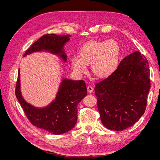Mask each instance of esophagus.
<instances>
[{
    "mask_svg": "<svg viewBox=\"0 0 160 160\" xmlns=\"http://www.w3.org/2000/svg\"><path fill=\"white\" fill-rule=\"evenodd\" d=\"M87 89H88V91L89 92V93H92V92H93V88H92L91 86H88V88H87Z\"/></svg>",
    "mask_w": 160,
    "mask_h": 160,
    "instance_id": "34e87169",
    "label": "esophagus"
}]
</instances>
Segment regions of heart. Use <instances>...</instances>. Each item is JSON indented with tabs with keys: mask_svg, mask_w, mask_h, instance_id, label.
I'll return each mask as SVG.
<instances>
[{
	"mask_svg": "<svg viewBox=\"0 0 160 160\" xmlns=\"http://www.w3.org/2000/svg\"><path fill=\"white\" fill-rule=\"evenodd\" d=\"M120 55V48L115 41H93L85 43L79 50V57L71 59L73 71L81 75L88 71V64L91 63V69L100 78H106L117 69Z\"/></svg>",
	"mask_w": 160,
	"mask_h": 160,
	"instance_id": "b5f03b06",
	"label": "heart"
}]
</instances>
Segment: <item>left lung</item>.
I'll return each instance as SVG.
<instances>
[{
    "instance_id": "left-lung-1",
    "label": "left lung",
    "mask_w": 160,
    "mask_h": 160,
    "mask_svg": "<svg viewBox=\"0 0 160 160\" xmlns=\"http://www.w3.org/2000/svg\"><path fill=\"white\" fill-rule=\"evenodd\" d=\"M149 66L139 51L125 57L111 76L95 84V94L104 126L123 131L145 113L150 87Z\"/></svg>"
}]
</instances>
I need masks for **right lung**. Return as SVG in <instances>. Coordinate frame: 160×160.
I'll list each match as a JSON object with an SVG mask.
<instances>
[{
	"label": "right lung",
	"instance_id": "right-lung-1",
	"mask_svg": "<svg viewBox=\"0 0 160 160\" xmlns=\"http://www.w3.org/2000/svg\"><path fill=\"white\" fill-rule=\"evenodd\" d=\"M71 35H56L46 34L35 41L26 51L24 56L33 52L48 51L60 56L67 61L63 52L65 43L68 42ZM88 94L83 80L62 81L55 100L44 108H37L23 99L20 91V71L18 69L16 83L15 95L28 119L38 128L45 129L55 135L69 132L74 128L77 121V105Z\"/></svg>",
	"mask_w": 160,
	"mask_h": 160
}]
</instances>
